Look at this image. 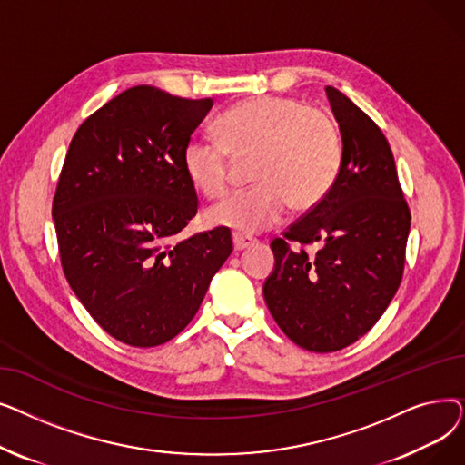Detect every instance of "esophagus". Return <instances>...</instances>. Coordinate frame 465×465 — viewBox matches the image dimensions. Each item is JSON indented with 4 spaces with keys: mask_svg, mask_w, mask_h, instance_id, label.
<instances>
[{
    "mask_svg": "<svg viewBox=\"0 0 465 465\" xmlns=\"http://www.w3.org/2000/svg\"><path fill=\"white\" fill-rule=\"evenodd\" d=\"M251 245H254V239L249 235H242V233H233V249L235 251H245Z\"/></svg>",
    "mask_w": 465,
    "mask_h": 465,
    "instance_id": "34e87169",
    "label": "esophagus"
}]
</instances>
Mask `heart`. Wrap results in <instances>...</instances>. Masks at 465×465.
Listing matches in <instances>:
<instances>
[{"label":"heart","mask_w":465,"mask_h":465,"mask_svg":"<svg viewBox=\"0 0 465 465\" xmlns=\"http://www.w3.org/2000/svg\"><path fill=\"white\" fill-rule=\"evenodd\" d=\"M218 137L193 134L183 149L192 184L216 200L230 190L233 160L252 156L256 183L207 211V223L237 233H258L281 224L290 207L319 205L343 165L337 120L294 95L245 100L216 120Z\"/></svg>","instance_id":"heart-1"}]
</instances>
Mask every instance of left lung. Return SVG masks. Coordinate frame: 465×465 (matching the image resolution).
<instances>
[{"mask_svg": "<svg viewBox=\"0 0 465 465\" xmlns=\"http://www.w3.org/2000/svg\"><path fill=\"white\" fill-rule=\"evenodd\" d=\"M326 95L343 165L326 198L272 241L277 263L263 284L284 335L321 354L352 345L381 319L403 277L411 228L384 134L337 88L326 86ZM316 242L320 251L309 255Z\"/></svg>", "mask_w": 465, "mask_h": 465, "instance_id": "left-lung-1", "label": "left lung"}]
</instances>
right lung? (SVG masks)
I'll return each mask as SVG.
<instances>
[{"mask_svg":"<svg viewBox=\"0 0 465 465\" xmlns=\"http://www.w3.org/2000/svg\"><path fill=\"white\" fill-rule=\"evenodd\" d=\"M211 107L141 84L69 143L53 200L62 270L92 319L130 347L181 333L233 251L223 226L177 237L198 211L183 149Z\"/></svg>","mask_w":465,"mask_h":465,"instance_id":"right-lung-1","label":"right lung"}]
</instances>
